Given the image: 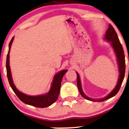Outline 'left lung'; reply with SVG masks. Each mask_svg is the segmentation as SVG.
Listing matches in <instances>:
<instances>
[{
  "instance_id": "left-lung-1",
  "label": "left lung",
  "mask_w": 129,
  "mask_h": 129,
  "mask_svg": "<svg viewBox=\"0 0 129 129\" xmlns=\"http://www.w3.org/2000/svg\"><path fill=\"white\" fill-rule=\"evenodd\" d=\"M104 40L109 42L111 43L113 49H114V52L116 54L117 62H118V67H119V76L118 80V83L115 86V87L106 97L104 98H101V99H91V98L87 97L85 94L84 93L82 88L81 82H80V78L79 74L76 72L77 74V86H78L79 91L80 94L82 97L88 100L94 101V102H101L107 100L111 99L115 96L118 93L119 90L120 86L122 85L123 80L124 79V74H125L126 70V65H125V57H124V54L123 49L122 46L121 45L119 39L118 35H117L116 31L113 28V26L110 24H109V27L105 33V36L104 38Z\"/></svg>"
}]
</instances>
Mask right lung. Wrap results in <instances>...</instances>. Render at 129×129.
I'll return each instance as SVG.
<instances>
[{
    "label": "right lung",
    "mask_w": 129,
    "mask_h": 129,
    "mask_svg": "<svg viewBox=\"0 0 129 129\" xmlns=\"http://www.w3.org/2000/svg\"><path fill=\"white\" fill-rule=\"evenodd\" d=\"M14 38V37L13 36L9 43V49L6 59L7 75L11 89H13V91L18 97V99L23 103L38 108H46L50 106L58 99L59 91H60L61 81H62L63 76L65 74V73L68 71V70H61L55 75L54 76L52 83H51L50 89L47 93L39 95H28L20 91L15 87L14 82H13L12 76H11L10 67L9 65V54Z\"/></svg>",
    "instance_id": "1"
}]
</instances>
